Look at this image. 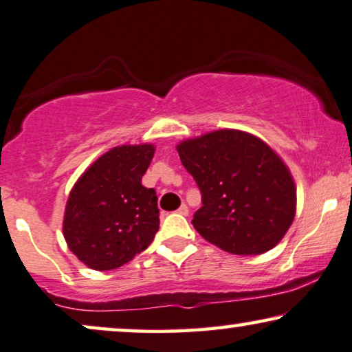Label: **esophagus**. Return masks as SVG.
<instances>
[{
	"label": "esophagus",
	"mask_w": 352,
	"mask_h": 352,
	"mask_svg": "<svg viewBox=\"0 0 352 352\" xmlns=\"http://www.w3.org/2000/svg\"><path fill=\"white\" fill-rule=\"evenodd\" d=\"M177 212L182 214V215H188L190 210H188V208H186V204H182L180 208H179V210H177Z\"/></svg>",
	"instance_id": "1"
}]
</instances>
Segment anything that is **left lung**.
<instances>
[{
    "mask_svg": "<svg viewBox=\"0 0 352 352\" xmlns=\"http://www.w3.org/2000/svg\"><path fill=\"white\" fill-rule=\"evenodd\" d=\"M201 190L193 227L204 240L238 256L277 246L296 214V185L287 164L256 135L222 129L177 144Z\"/></svg>",
    "mask_w": 352,
    "mask_h": 352,
    "instance_id": "obj_1",
    "label": "left lung"
}]
</instances>
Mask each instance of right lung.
<instances>
[{"label": "right lung", "instance_id": "right-lung-1", "mask_svg": "<svg viewBox=\"0 0 352 352\" xmlns=\"http://www.w3.org/2000/svg\"><path fill=\"white\" fill-rule=\"evenodd\" d=\"M154 144H122L102 154L69 193L63 233L93 270H112L146 250L159 230L157 196L142 185Z\"/></svg>", "mask_w": 352, "mask_h": 352}]
</instances>
